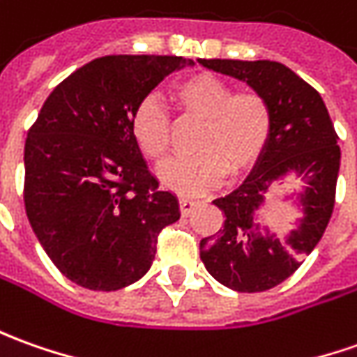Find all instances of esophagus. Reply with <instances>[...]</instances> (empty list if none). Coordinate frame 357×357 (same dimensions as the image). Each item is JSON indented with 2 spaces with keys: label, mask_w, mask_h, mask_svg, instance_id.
I'll return each mask as SVG.
<instances>
[{
  "label": "esophagus",
  "mask_w": 357,
  "mask_h": 357,
  "mask_svg": "<svg viewBox=\"0 0 357 357\" xmlns=\"http://www.w3.org/2000/svg\"><path fill=\"white\" fill-rule=\"evenodd\" d=\"M197 207H199V201H193V199H188V197L179 199V211H181V215H183V217H188L189 213H193Z\"/></svg>",
  "instance_id": "34e87169"
}]
</instances>
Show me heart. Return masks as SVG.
Returning <instances> with one entry per match:
<instances>
[{"mask_svg": "<svg viewBox=\"0 0 357 357\" xmlns=\"http://www.w3.org/2000/svg\"><path fill=\"white\" fill-rule=\"evenodd\" d=\"M169 99L181 117L197 119L199 127L193 135L195 154L160 172L166 188L201 195L220 185L229 172L240 176L260 162L273 132V109L261 91L234 89L222 77L197 72L169 87ZM130 135L152 164L166 160L172 123L154 97H144L132 111Z\"/></svg>", "mask_w": 357, "mask_h": 357, "instance_id": "1", "label": "heart"}]
</instances>
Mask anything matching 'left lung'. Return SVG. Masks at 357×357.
Returning <instances> with one entry per match:
<instances>
[{"label":"left lung","instance_id":"left-lung-1","mask_svg":"<svg viewBox=\"0 0 357 357\" xmlns=\"http://www.w3.org/2000/svg\"><path fill=\"white\" fill-rule=\"evenodd\" d=\"M209 70L244 79L273 109V132L264 156L246 181L215 199L225 225L201 240L199 254L211 275L240 293L268 291L293 275L322 238L336 201L340 146L321 93L293 70L271 60H199ZM295 171L310 185L301 196L300 229L280 239L253 219L271 181Z\"/></svg>","mask_w":357,"mask_h":357}]
</instances>
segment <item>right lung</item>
Here are the masks:
<instances>
[{"mask_svg":"<svg viewBox=\"0 0 357 357\" xmlns=\"http://www.w3.org/2000/svg\"><path fill=\"white\" fill-rule=\"evenodd\" d=\"M181 56H101L46 97L25 140V211L62 275L91 291L140 280L179 219L130 135L137 105Z\"/></svg>","mask_w":357,"mask_h":357,"instance_id":"1","label":"right lung"}]
</instances>
